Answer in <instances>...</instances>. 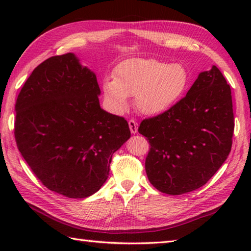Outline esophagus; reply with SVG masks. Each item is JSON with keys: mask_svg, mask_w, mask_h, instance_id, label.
Returning a JSON list of instances; mask_svg holds the SVG:
<instances>
[{"mask_svg": "<svg viewBox=\"0 0 251 251\" xmlns=\"http://www.w3.org/2000/svg\"><path fill=\"white\" fill-rule=\"evenodd\" d=\"M128 125H129V129L131 131V134H137L138 131V123L134 120H130L128 122Z\"/></svg>", "mask_w": 251, "mask_h": 251, "instance_id": "1", "label": "esophagus"}]
</instances>
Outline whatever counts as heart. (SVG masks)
Instances as JSON below:
<instances>
[{"instance_id": "1", "label": "heart", "mask_w": 251, "mask_h": 251, "mask_svg": "<svg viewBox=\"0 0 251 251\" xmlns=\"http://www.w3.org/2000/svg\"><path fill=\"white\" fill-rule=\"evenodd\" d=\"M114 79L102 85L105 103L120 114L128 105V97L141 113L158 115L172 109L189 87V70L182 63H169L153 58H132L116 66Z\"/></svg>"}]
</instances>
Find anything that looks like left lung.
Instances as JSON below:
<instances>
[{"instance_id":"left-lung-1","label":"left lung","mask_w":251,"mask_h":251,"mask_svg":"<svg viewBox=\"0 0 251 251\" xmlns=\"http://www.w3.org/2000/svg\"><path fill=\"white\" fill-rule=\"evenodd\" d=\"M150 142L146 172L151 184L169 195L207 183L231 151L234 114L230 85L219 69L200 73L172 109L141 122Z\"/></svg>"}]
</instances>
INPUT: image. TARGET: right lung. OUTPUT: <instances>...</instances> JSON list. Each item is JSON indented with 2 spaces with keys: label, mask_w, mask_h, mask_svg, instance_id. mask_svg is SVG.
<instances>
[{
  "label": "right lung",
  "mask_w": 251,
  "mask_h": 251,
  "mask_svg": "<svg viewBox=\"0 0 251 251\" xmlns=\"http://www.w3.org/2000/svg\"><path fill=\"white\" fill-rule=\"evenodd\" d=\"M96 74L72 52L37 66L16 101L15 139L47 189L71 199L96 193L112 155L130 138L128 123L100 108Z\"/></svg>",
  "instance_id": "right-lung-1"
}]
</instances>
